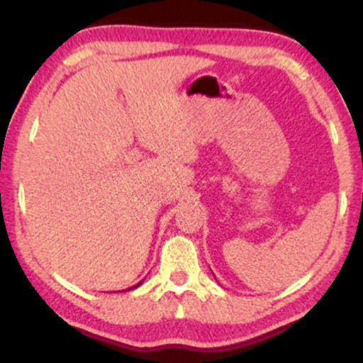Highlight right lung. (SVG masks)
I'll return each instance as SVG.
<instances>
[{
	"instance_id": "obj_1",
	"label": "right lung",
	"mask_w": 363,
	"mask_h": 363,
	"mask_svg": "<svg viewBox=\"0 0 363 363\" xmlns=\"http://www.w3.org/2000/svg\"><path fill=\"white\" fill-rule=\"evenodd\" d=\"M142 282H143V281H140V282H138V284H135V286L128 287V289H127V291H130V289H137V287H138V286H140V284H142Z\"/></svg>"
}]
</instances>
